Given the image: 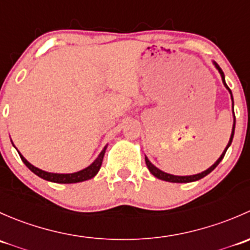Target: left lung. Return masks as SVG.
I'll return each instance as SVG.
<instances>
[{"instance_id":"left-lung-1","label":"left lung","mask_w":250,"mask_h":250,"mask_svg":"<svg viewBox=\"0 0 250 250\" xmlns=\"http://www.w3.org/2000/svg\"><path fill=\"white\" fill-rule=\"evenodd\" d=\"M215 66H216V69L219 70V72H220V75H221V78H223V82H224V84H225V87L228 88V89H229V92L231 93L230 88L228 87V84H226V82H225V76H224V72H223V70H221L220 67H219V65H218V64H215ZM231 98H232V93H231ZM232 102H233V99H232ZM232 105H233V104H232ZM233 115H234V113H233ZM234 123H236V118H234V120H233L232 133H231V138H230V141H229V144H228V146H226L225 151H224V152H223V155H221L220 157H219V160L216 161V162L214 163V165L211 166L210 168H208V169H207V170H204V172L200 173V174H196V175H188V176H178V175H172V174H167V173L162 172V170H160V169H158V168H156L155 166H153L152 163H151L150 161L147 160V157H145V162H146V166H147L148 170H150V172L152 173V175H155L156 178L161 179V180L169 181V183H191V181L200 180V179H202V178H204V176H206V175H208V174L210 173L211 170H214V169H215V168H216V166H218L219 163L221 162V160H223V158H224V156H225V153H226V151H228L229 146H230V145H231V143H232V139H233V134H234Z\"/></svg>"}]
</instances>
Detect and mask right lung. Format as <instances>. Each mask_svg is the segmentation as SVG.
Returning a JSON list of instances; mask_svg holds the SVG:
<instances>
[{
	"instance_id": "right-lung-1",
	"label": "right lung",
	"mask_w": 250,
	"mask_h": 250,
	"mask_svg": "<svg viewBox=\"0 0 250 250\" xmlns=\"http://www.w3.org/2000/svg\"><path fill=\"white\" fill-rule=\"evenodd\" d=\"M105 151H106V147H104V150L100 152V155L98 156L97 160L87 167L85 169L80 170L77 173H72V174H57V173H48L44 172V170L39 169V168L34 167L31 163L27 162L24 157L19 153L20 158H21L22 162L25 163L27 168L31 170L32 173H35L36 175H39L40 178L44 179V180L48 181H52V183H59V184H74V183H80V181H84L88 180V179H92L93 176L97 175V173L99 172L100 167H102V163L103 160H104V155H105Z\"/></svg>"
}]
</instances>
